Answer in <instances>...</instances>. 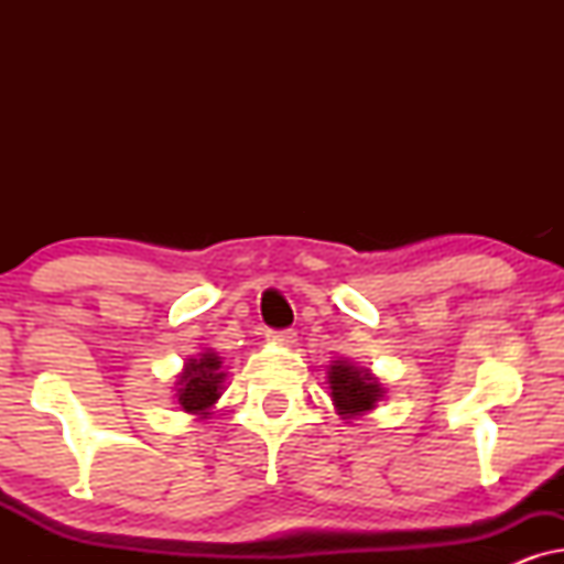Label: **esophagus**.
<instances>
[{
    "label": "esophagus",
    "mask_w": 564,
    "mask_h": 564,
    "mask_svg": "<svg viewBox=\"0 0 564 564\" xmlns=\"http://www.w3.org/2000/svg\"><path fill=\"white\" fill-rule=\"evenodd\" d=\"M269 336L274 338V341H280L284 346H292L297 341V330L295 328H282V330H269Z\"/></svg>",
    "instance_id": "obj_1"
}]
</instances>
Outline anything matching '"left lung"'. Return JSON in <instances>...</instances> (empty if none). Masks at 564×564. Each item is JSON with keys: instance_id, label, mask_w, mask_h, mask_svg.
Instances as JSON below:
<instances>
[{"instance_id": "1", "label": "left lung", "mask_w": 564, "mask_h": 564, "mask_svg": "<svg viewBox=\"0 0 564 564\" xmlns=\"http://www.w3.org/2000/svg\"><path fill=\"white\" fill-rule=\"evenodd\" d=\"M328 382H330V398H334L338 411L346 415L369 411V408H375V403L382 395L380 384H377L372 375L361 372V369H354L351 365H341V361H336V365L330 367Z\"/></svg>"}]
</instances>
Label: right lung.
I'll list each match as a JSON object with an SVG mask.
<instances>
[{"label":"right lung","mask_w":564,"mask_h":564,"mask_svg":"<svg viewBox=\"0 0 564 564\" xmlns=\"http://www.w3.org/2000/svg\"><path fill=\"white\" fill-rule=\"evenodd\" d=\"M220 357L203 354L199 359H192L180 375V405L192 413L207 411L220 395Z\"/></svg>","instance_id":"1"}]
</instances>
